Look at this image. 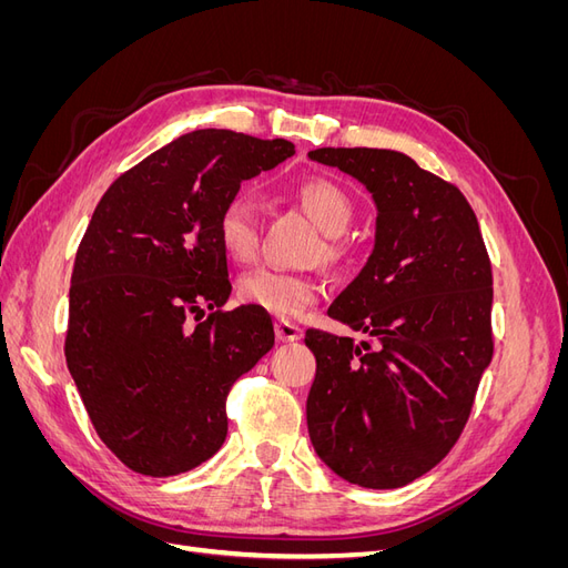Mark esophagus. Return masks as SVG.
Wrapping results in <instances>:
<instances>
[{"mask_svg": "<svg viewBox=\"0 0 568 568\" xmlns=\"http://www.w3.org/2000/svg\"><path fill=\"white\" fill-rule=\"evenodd\" d=\"M274 334H277V338L282 343H294V341L303 338L301 326L294 324V322H288V320H277V322H274Z\"/></svg>", "mask_w": 568, "mask_h": 568, "instance_id": "34e87169", "label": "esophagus"}]
</instances>
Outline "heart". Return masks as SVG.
<instances>
[{"label": "heart", "mask_w": 568, "mask_h": 568, "mask_svg": "<svg viewBox=\"0 0 568 568\" xmlns=\"http://www.w3.org/2000/svg\"><path fill=\"white\" fill-rule=\"evenodd\" d=\"M296 201L303 211L315 220V225L326 236H341L348 230L353 217V203L343 189L326 178H307L296 186ZM217 244L232 261L248 263L257 251V220L255 205L248 196H232L222 205L215 220ZM341 246L332 242L326 246V255L332 261L341 257ZM236 296L257 311L277 315V317H296L307 305L315 303L320 296V286L313 277L298 272H288L282 267L263 265L246 272L236 284Z\"/></svg>", "instance_id": "b5f03b06"}]
</instances>
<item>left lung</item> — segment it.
Wrapping results in <instances>:
<instances>
[{"mask_svg":"<svg viewBox=\"0 0 568 568\" xmlns=\"http://www.w3.org/2000/svg\"><path fill=\"white\" fill-rule=\"evenodd\" d=\"M372 194L374 248L329 305L367 334L307 329L317 374L307 434L348 484H412L450 453L490 365L493 272L476 215L457 186L390 149H315Z\"/></svg>","mask_w":568,"mask_h":568,"instance_id":"obj_1","label":"left lung"}]
</instances>
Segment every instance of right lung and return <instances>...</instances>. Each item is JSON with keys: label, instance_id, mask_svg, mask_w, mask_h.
I'll use <instances>...</instances> for the list:
<instances>
[{"label": "right lung", "instance_id": "add662e5", "mask_svg": "<svg viewBox=\"0 0 568 568\" xmlns=\"http://www.w3.org/2000/svg\"><path fill=\"white\" fill-rule=\"evenodd\" d=\"M294 153L286 140L194 130L101 196L75 255L65 363L99 438L132 471L178 476L225 443L227 393L274 329L251 305L202 320L232 294L215 220L244 180Z\"/></svg>", "mask_w": 568, "mask_h": 568}]
</instances>
